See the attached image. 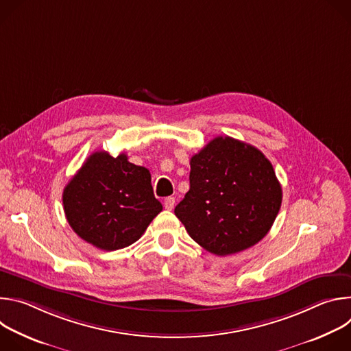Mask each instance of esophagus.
Masks as SVG:
<instances>
[{
    "instance_id": "obj_1",
    "label": "esophagus",
    "mask_w": 351,
    "mask_h": 351,
    "mask_svg": "<svg viewBox=\"0 0 351 351\" xmlns=\"http://www.w3.org/2000/svg\"><path fill=\"white\" fill-rule=\"evenodd\" d=\"M164 207H165L168 211L173 210V207H175V197H167L165 202H164Z\"/></svg>"
}]
</instances>
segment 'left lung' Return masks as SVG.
<instances>
[{
  "label": "left lung",
  "mask_w": 351,
  "mask_h": 351,
  "mask_svg": "<svg viewBox=\"0 0 351 351\" xmlns=\"http://www.w3.org/2000/svg\"><path fill=\"white\" fill-rule=\"evenodd\" d=\"M189 179L175 215L190 237L215 256L236 254L263 240L282 204L269 160L229 136L215 137L191 157Z\"/></svg>",
  "instance_id": "obj_1"
}]
</instances>
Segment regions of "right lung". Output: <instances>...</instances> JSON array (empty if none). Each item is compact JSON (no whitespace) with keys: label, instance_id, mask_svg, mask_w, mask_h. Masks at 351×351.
I'll return each instance as SVG.
<instances>
[{"label":"right lung","instance_id":"add662e5","mask_svg":"<svg viewBox=\"0 0 351 351\" xmlns=\"http://www.w3.org/2000/svg\"><path fill=\"white\" fill-rule=\"evenodd\" d=\"M65 217L75 233L114 252L137 241L161 211L152 175L144 167L107 152L93 153L64 189Z\"/></svg>","mask_w":351,"mask_h":351}]
</instances>
